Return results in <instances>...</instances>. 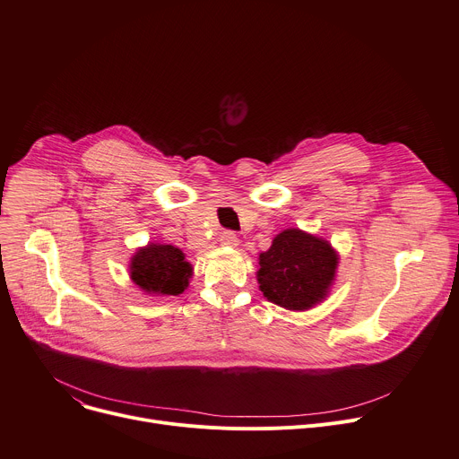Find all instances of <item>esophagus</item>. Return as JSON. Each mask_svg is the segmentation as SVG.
<instances>
[{
	"label": "esophagus",
	"instance_id": "esophagus-1",
	"mask_svg": "<svg viewBox=\"0 0 459 459\" xmlns=\"http://www.w3.org/2000/svg\"><path fill=\"white\" fill-rule=\"evenodd\" d=\"M221 245H229V247H236L238 245V236L234 230H223L220 236Z\"/></svg>",
	"mask_w": 459,
	"mask_h": 459
}]
</instances>
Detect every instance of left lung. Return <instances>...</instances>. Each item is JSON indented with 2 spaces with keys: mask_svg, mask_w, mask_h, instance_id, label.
<instances>
[{
  "mask_svg": "<svg viewBox=\"0 0 459 459\" xmlns=\"http://www.w3.org/2000/svg\"><path fill=\"white\" fill-rule=\"evenodd\" d=\"M337 264L339 258L327 241L287 229L260 255V289L267 300L285 309H309L325 297Z\"/></svg>",
  "mask_w": 459,
  "mask_h": 459,
  "instance_id": "1",
  "label": "left lung"
}]
</instances>
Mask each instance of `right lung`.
<instances>
[{"instance_id":"right-lung-1","label":"right lung","mask_w":459,"mask_h":459,"mask_svg":"<svg viewBox=\"0 0 459 459\" xmlns=\"http://www.w3.org/2000/svg\"><path fill=\"white\" fill-rule=\"evenodd\" d=\"M132 280L148 293L181 295L188 285L192 267L185 262L181 248L152 243L139 248L132 258Z\"/></svg>"}]
</instances>
